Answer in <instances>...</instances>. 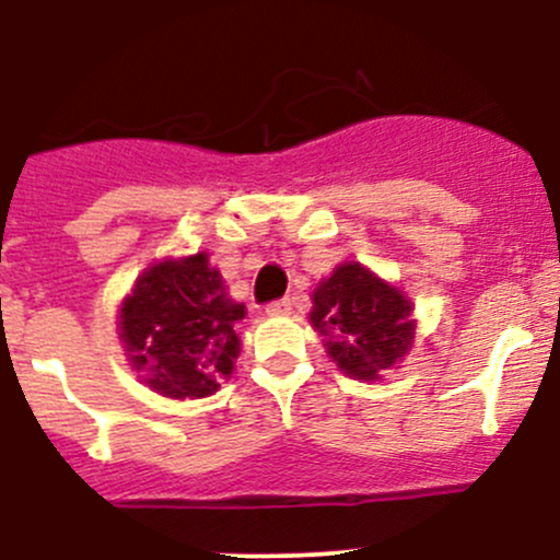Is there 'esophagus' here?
Wrapping results in <instances>:
<instances>
[{
  "instance_id": "esophagus-1",
  "label": "esophagus",
  "mask_w": 560,
  "mask_h": 560,
  "mask_svg": "<svg viewBox=\"0 0 560 560\" xmlns=\"http://www.w3.org/2000/svg\"><path fill=\"white\" fill-rule=\"evenodd\" d=\"M269 315H288L291 313V302L288 299H275V302L267 304Z\"/></svg>"
}]
</instances>
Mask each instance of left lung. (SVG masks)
<instances>
[{
	"label": "left lung",
	"mask_w": 560,
	"mask_h": 560,
	"mask_svg": "<svg viewBox=\"0 0 560 560\" xmlns=\"http://www.w3.org/2000/svg\"><path fill=\"white\" fill-rule=\"evenodd\" d=\"M411 310L402 291L346 261L313 291L310 324L326 337V353L342 373L375 381L411 348Z\"/></svg>",
	"instance_id": "obj_1"
}]
</instances>
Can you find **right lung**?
Listing matches in <instances>:
<instances>
[{
	"instance_id": "obj_1",
	"label": "right lung",
	"mask_w": 560,
	"mask_h": 560,
	"mask_svg": "<svg viewBox=\"0 0 560 560\" xmlns=\"http://www.w3.org/2000/svg\"><path fill=\"white\" fill-rule=\"evenodd\" d=\"M245 304L225 293L207 253L143 269L119 310V340L143 384L163 397L214 395L240 357Z\"/></svg>"
}]
</instances>
